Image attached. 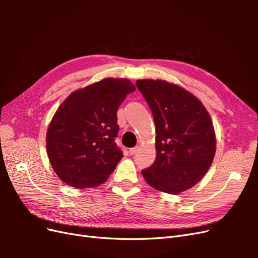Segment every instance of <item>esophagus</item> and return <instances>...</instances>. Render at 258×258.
<instances>
[{
  "label": "esophagus",
  "instance_id": "esophagus-1",
  "mask_svg": "<svg viewBox=\"0 0 258 258\" xmlns=\"http://www.w3.org/2000/svg\"><path fill=\"white\" fill-rule=\"evenodd\" d=\"M138 151H139V146H136V147H132V148H130V150H129V153H130V155H135Z\"/></svg>",
  "mask_w": 258,
  "mask_h": 258
}]
</instances>
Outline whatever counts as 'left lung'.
Segmentation results:
<instances>
[{"mask_svg": "<svg viewBox=\"0 0 258 258\" xmlns=\"http://www.w3.org/2000/svg\"><path fill=\"white\" fill-rule=\"evenodd\" d=\"M136 86L152 111L156 159L142 170L154 188L176 195L196 185L208 172L216 150L212 120L190 92L165 81L142 80Z\"/></svg>", "mask_w": 258, "mask_h": 258, "instance_id": "left-lung-1", "label": "left lung"}]
</instances>
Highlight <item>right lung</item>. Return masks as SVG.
I'll list each match as a JSON object with an SVG mask.
<instances>
[{"instance_id":"right-lung-1","label":"right lung","mask_w":258,"mask_h":258,"mask_svg":"<svg viewBox=\"0 0 258 258\" xmlns=\"http://www.w3.org/2000/svg\"><path fill=\"white\" fill-rule=\"evenodd\" d=\"M135 90L129 80L105 79L74 91L60 105L48 127L46 147L62 182L88 188L113 173L123 156L115 143L117 110Z\"/></svg>"}]
</instances>
